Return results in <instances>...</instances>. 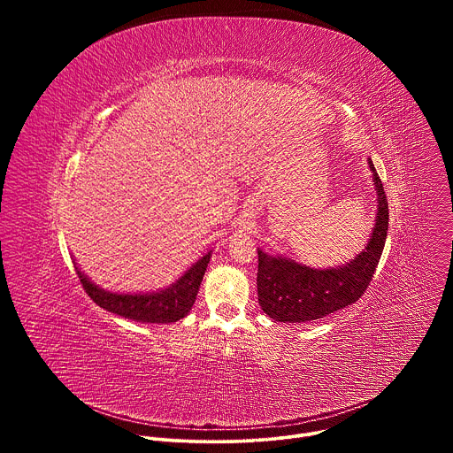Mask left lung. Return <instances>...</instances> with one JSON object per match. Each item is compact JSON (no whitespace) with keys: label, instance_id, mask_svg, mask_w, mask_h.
Instances as JSON below:
<instances>
[{"label":"left lung","instance_id":"8db88e82","mask_svg":"<svg viewBox=\"0 0 453 453\" xmlns=\"http://www.w3.org/2000/svg\"><path fill=\"white\" fill-rule=\"evenodd\" d=\"M376 189V217L365 247L353 260L326 269L299 264L257 247V303L278 322H308L358 301L372 280L389 227V204L381 180L367 159Z\"/></svg>","mask_w":453,"mask_h":453}]
</instances>
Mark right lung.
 <instances>
[{"label":"right lung","instance_id":"right-lung-1","mask_svg":"<svg viewBox=\"0 0 453 453\" xmlns=\"http://www.w3.org/2000/svg\"><path fill=\"white\" fill-rule=\"evenodd\" d=\"M211 252L213 250H208L196 264H191L172 285L152 292H111L93 283L81 271L77 262L75 269L84 290L100 308L136 322L170 325V322L186 317L196 303Z\"/></svg>","mask_w":453,"mask_h":453}]
</instances>
